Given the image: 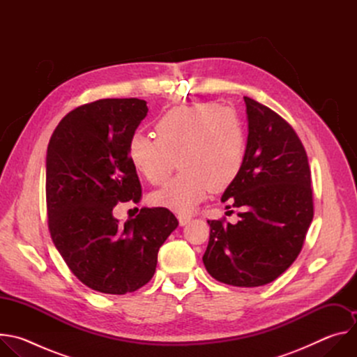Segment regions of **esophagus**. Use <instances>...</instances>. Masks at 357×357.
Returning a JSON list of instances; mask_svg holds the SVG:
<instances>
[{
	"mask_svg": "<svg viewBox=\"0 0 357 357\" xmlns=\"http://www.w3.org/2000/svg\"><path fill=\"white\" fill-rule=\"evenodd\" d=\"M178 220H179L181 226H185V225H188L190 222V216H188V215H178Z\"/></svg>",
	"mask_w": 357,
	"mask_h": 357,
	"instance_id": "1",
	"label": "esophagus"
}]
</instances>
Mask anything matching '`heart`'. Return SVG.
Masks as SVG:
<instances>
[{"instance_id": "heart-1", "label": "heart", "mask_w": 357, "mask_h": 357, "mask_svg": "<svg viewBox=\"0 0 357 357\" xmlns=\"http://www.w3.org/2000/svg\"><path fill=\"white\" fill-rule=\"evenodd\" d=\"M152 138L135 132L128 141L132 167L152 185V203L189 213L208 192H222L238 176L245 157V132L240 116L218 103H193L165 112Z\"/></svg>"}]
</instances>
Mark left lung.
<instances>
[{
	"instance_id": "obj_1",
	"label": "left lung",
	"mask_w": 357,
	"mask_h": 357,
	"mask_svg": "<svg viewBox=\"0 0 357 357\" xmlns=\"http://www.w3.org/2000/svg\"><path fill=\"white\" fill-rule=\"evenodd\" d=\"M248 137L243 168L222 202L237 208L236 225L208 220V273L234 287H261L298 257L314 218L311 169L299 137L275 112L244 97ZM233 212V211H231Z\"/></svg>"
}]
</instances>
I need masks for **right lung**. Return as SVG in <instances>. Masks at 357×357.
<instances>
[{
	"instance_id": "obj_1",
	"label": "right lung",
	"mask_w": 357,
	"mask_h": 357,
	"mask_svg": "<svg viewBox=\"0 0 357 357\" xmlns=\"http://www.w3.org/2000/svg\"><path fill=\"white\" fill-rule=\"evenodd\" d=\"M146 113L145 100H96L68 113L47 145L50 237L77 280L103 294L145 285L160 247L178 226L167 208H144L124 223L113 216L117 203L142 196L128 141Z\"/></svg>"
}]
</instances>
